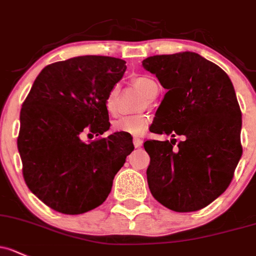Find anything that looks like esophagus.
<instances>
[{
  "instance_id": "34e87169",
  "label": "esophagus",
  "mask_w": 256,
  "mask_h": 256,
  "mask_svg": "<svg viewBox=\"0 0 256 256\" xmlns=\"http://www.w3.org/2000/svg\"><path fill=\"white\" fill-rule=\"evenodd\" d=\"M142 144H144V141H142V138H140L138 136L134 137V146H135L136 148H138V147H141Z\"/></svg>"
}]
</instances>
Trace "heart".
Wrapping results in <instances>:
<instances>
[{"label": "heart", "mask_w": 256, "mask_h": 256, "mask_svg": "<svg viewBox=\"0 0 256 256\" xmlns=\"http://www.w3.org/2000/svg\"><path fill=\"white\" fill-rule=\"evenodd\" d=\"M135 86L141 90L147 98L152 99L157 96L158 87L157 82L150 77H138L135 80ZM118 102H119V87L115 86L108 93L104 106L110 116H114L118 112ZM148 125V116L146 115H131V116H122L112 122V130L115 132H125L131 135H140L146 130Z\"/></svg>", "instance_id": "1"}]
</instances>
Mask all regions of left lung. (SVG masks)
Instances as JSON below:
<instances>
[{"label": "left lung", "mask_w": 256, "mask_h": 256, "mask_svg": "<svg viewBox=\"0 0 256 256\" xmlns=\"http://www.w3.org/2000/svg\"><path fill=\"white\" fill-rule=\"evenodd\" d=\"M166 93L150 132L176 140L144 142L153 198L176 212L204 208L230 184L242 157V112L232 80L216 64L190 51L142 61Z\"/></svg>", "instance_id": "obj_1"}]
</instances>
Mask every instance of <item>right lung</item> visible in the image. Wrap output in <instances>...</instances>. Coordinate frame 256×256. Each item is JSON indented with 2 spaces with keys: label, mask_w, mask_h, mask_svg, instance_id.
<instances>
[{
  "label": "right lung",
  "mask_w": 256,
  "mask_h": 256,
  "mask_svg": "<svg viewBox=\"0 0 256 256\" xmlns=\"http://www.w3.org/2000/svg\"><path fill=\"white\" fill-rule=\"evenodd\" d=\"M125 64L88 55L48 64L22 106L17 144L24 180L55 211L80 214L102 205L134 150L125 132L80 140L83 130L96 136L109 130L104 102L125 74Z\"/></svg>",
  "instance_id": "obj_1"
}]
</instances>
